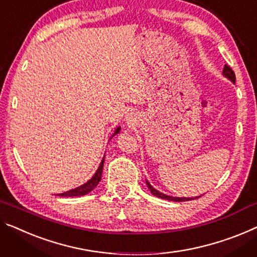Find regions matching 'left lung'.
<instances>
[{
	"label": "left lung",
	"mask_w": 257,
	"mask_h": 257,
	"mask_svg": "<svg viewBox=\"0 0 257 257\" xmlns=\"http://www.w3.org/2000/svg\"><path fill=\"white\" fill-rule=\"evenodd\" d=\"M223 75L225 76V77L228 78L231 82L234 83L235 82V75H234V71L232 70V68L227 66V64H225L224 67V70H223ZM147 185H148V188L150 189V191L152 193V195H155V196L159 197V198H164V200H168V201H173V202H185V201H190V200H194L193 197H172V196H168V195H165L163 193H160V191H158L157 189L153 188V187L149 183V181L147 180ZM200 197V196H198ZM197 196L195 198H198Z\"/></svg>",
	"instance_id": "left-lung-1"
}]
</instances>
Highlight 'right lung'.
Masks as SVG:
<instances>
[{
	"label": "right lung",
	"instance_id": "right-lung-1",
	"mask_svg": "<svg viewBox=\"0 0 257 257\" xmlns=\"http://www.w3.org/2000/svg\"><path fill=\"white\" fill-rule=\"evenodd\" d=\"M120 129H121V128L118 127V128L115 130V133L113 134V136L116 135V134H118V132H120ZM113 136H112V137H113ZM104 159H105V158H102L100 165H99L97 172H95L93 177H92V178L89 180V181L85 182V183H83L82 186L77 187V188H74V189H71V190H68V191H66V193L59 194V196H66V197L83 196V195H86L87 193H90V191L93 190V189L95 188V187L98 186L99 181H100V180H101L102 167H104Z\"/></svg>",
	"mask_w": 257,
	"mask_h": 257
}]
</instances>
